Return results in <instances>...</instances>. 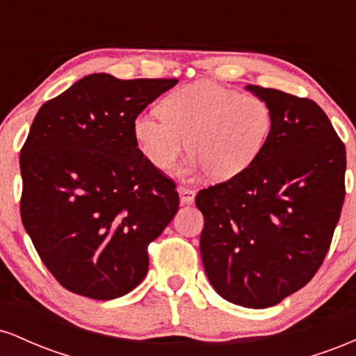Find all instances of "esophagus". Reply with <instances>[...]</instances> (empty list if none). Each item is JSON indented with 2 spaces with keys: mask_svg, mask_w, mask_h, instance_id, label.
Returning a JSON list of instances; mask_svg holds the SVG:
<instances>
[{
  "mask_svg": "<svg viewBox=\"0 0 356 356\" xmlns=\"http://www.w3.org/2000/svg\"><path fill=\"white\" fill-rule=\"evenodd\" d=\"M177 192H179V199H181V204L182 206H186V204H192L195 199V191L189 189V187H177Z\"/></svg>",
  "mask_w": 356,
  "mask_h": 356,
  "instance_id": "34e87169",
  "label": "esophagus"
}]
</instances>
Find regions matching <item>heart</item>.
I'll return each mask as SVG.
<instances>
[{
    "instance_id": "heart-1",
    "label": "heart",
    "mask_w": 356,
    "mask_h": 356,
    "mask_svg": "<svg viewBox=\"0 0 356 356\" xmlns=\"http://www.w3.org/2000/svg\"><path fill=\"white\" fill-rule=\"evenodd\" d=\"M159 115L138 113L132 122L137 149L150 165L169 170L184 152L214 181H227L248 169L273 129L268 102L209 81L186 85L159 104Z\"/></svg>"
}]
</instances>
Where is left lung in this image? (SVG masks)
I'll return each instance as SVG.
<instances>
[{"instance_id":"8db88e82","label":"left lung","mask_w":356,"mask_h":356,"mask_svg":"<svg viewBox=\"0 0 356 356\" xmlns=\"http://www.w3.org/2000/svg\"><path fill=\"white\" fill-rule=\"evenodd\" d=\"M268 102L273 129L256 161L229 181L199 191L201 257L219 296L269 308L321 266L345 199L346 152L313 100L246 85Z\"/></svg>"}]
</instances>
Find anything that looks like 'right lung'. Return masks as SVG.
<instances>
[{"instance_id":"add662e5","label":"right lung","mask_w":356,"mask_h":356,"mask_svg":"<svg viewBox=\"0 0 356 356\" xmlns=\"http://www.w3.org/2000/svg\"><path fill=\"white\" fill-rule=\"evenodd\" d=\"M175 83L93 73L36 113L19 155V209L68 291L115 300L145 277L147 246L177 214L179 195L137 149L132 122Z\"/></svg>"}]
</instances>
